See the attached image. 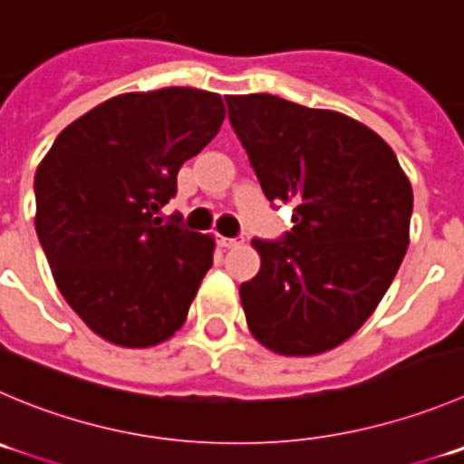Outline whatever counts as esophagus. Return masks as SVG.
Segmentation results:
<instances>
[{
	"label": "esophagus",
	"instance_id": "esophagus-1",
	"mask_svg": "<svg viewBox=\"0 0 464 464\" xmlns=\"http://www.w3.org/2000/svg\"><path fill=\"white\" fill-rule=\"evenodd\" d=\"M241 237H218V244L220 248H237L241 244Z\"/></svg>",
	"mask_w": 464,
	"mask_h": 464
}]
</instances>
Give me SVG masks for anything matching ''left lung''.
Instances as JSON below:
<instances>
[{
    "mask_svg": "<svg viewBox=\"0 0 464 464\" xmlns=\"http://www.w3.org/2000/svg\"><path fill=\"white\" fill-rule=\"evenodd\" d=\"M227 118L271 202L294 227L253 239L262 268L239 289L248 328L280 355L346 342L405 257L412 188L390 145L362 122L266 95H227Z\"/></svg>",
    "mask_w": 464,
    "mask_h": 464,
    "instance_id": "1",
    "label": "left lung"
}]
</instances>
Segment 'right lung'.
<instances>
[{"label": "right lung", "mask_w": 464, "mask_h": 464, "mask_svg": "<svg viewBox=\"0 0 464 464\" xmlns=\"http://www.w3.org/2000/svg\"><path fill=\"white\" fill-rule=\"evenodd\" d=\"M223 118L216 92H125L65 127L38 166V241L68 305L107 342L148 348L187 321L214 239L157 214Z\"/></svg>", "instance_id": "add662e5"}]
</instances>
